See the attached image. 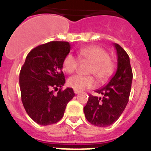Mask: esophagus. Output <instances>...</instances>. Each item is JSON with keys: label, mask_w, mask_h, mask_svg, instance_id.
I'll use <instances>...</instances> for the list:
<instances>
[{"label": "esophagus", "mask_w": 151, "mask_h": 151, "mask_svg": "<svg viewBox=\"0 0 151 151\" xmlns=\"http://www.w3.org/2000/svg\"><path fill=\"white\" fill-rule=\"evenodd\" d=\"M79 92H80V91H78V90H74V93H75V94H79Z\"/></svg>", "instance_id": "obj_1"}]
</instances>
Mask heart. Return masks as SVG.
<instances>
[{"label": "heart", "instance_id": "obj_1", "mask_svg": "<svg viewBox=\"0 0 151 151\" xmlns=\"http://www.w3.org/2000/svg\"><path fill=\"white\" fill-rule=\"evenodd\" d=\"M79 59L82 61H89L91 65L89 74L94 75L100 82L109 79L114 72V64L110 59L108 52L98 45H90L80 49L78 52ZM79 59L75 55L68 53L63 60V68L67 73H73L79 65ZM68 85L74 90L82 91L93 88L96 85L94 76H83L76 75L68 79Z\"/></svg>", "mask_w": 151, "mask_h": 151}]
</instances>
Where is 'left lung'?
Returning <instances> with one entry per match:
<instances>
[{
	"instance_id": "obj_1",
	"label": "left lung",
	"mask_w": 151,
	"mask_h": 151,
	"mask_svg": "<svg viewBox=\"0 0 151 151\" xmlns=\"http://www.w3.org/2000/svg\"><path fill=\"white\" fill-rule=\"evenodd\" d=\"M117 54V69L106 86L96 91L102 97L90 94L83 111L86 120L93 125L107 127L120 116L128 102L130 95L132 70L130 59L125 50L114 44Z\"/></svg>"
}]
</instances>
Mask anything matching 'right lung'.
I'll use <instances>...</instances> for the list:
<instances>
[{"label": "right lung", "mask_w": 151, "mask_h": 151, "mask_svg": "<svg viewBox=\"0 0 151 151\" xmlns=\"http://www.w3.org/2000/svg\"><path fill=\"white\" fill-rule=\"evenodd\" d=\"M68 42L52 41L31 50L19 73V86L23 107L29 116L40 125L58 122L75 93L65 83L63 60L68 54ZM59 91L55 96L53 89Z\"/></svg>", "instance_id": "obj_1"}]
</instances>
